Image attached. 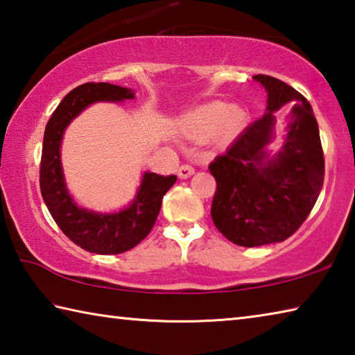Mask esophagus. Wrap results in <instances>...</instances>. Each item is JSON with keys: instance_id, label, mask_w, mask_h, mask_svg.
Segmentation results:
<instances>
[{"instance_id": "obj_1", "label": "esophagus", "mask_w": 355, "mask_h": 355, "mask_svg": "<svg viewBox=\"0 0 355 355\" xmlns=\"http://www.w3.org/2000/svg\"><path fill=\"white\" fill-rule=\"evenodd\" d=\"M192 173H194V167H192V166H189V164L180 166V169H178V177L180 178H189Z\"/></svg>"}]
</instances>
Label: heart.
Here are the masks:
<instances>
[{"mask_svg": "<svg viewBox=\"0 0 355 355\" xmlns=\"http://www.w3.org/2000/svg\"><path fill=\"white\" fill-rule=\"evenodd\" d=\"M245 122L244 111L232 107L225 103H213L199 107L191 114V128L203 136H213L219 131L225 135H233L243 128Z\"/></svg>", "mask_w": 355, "mask_h": 355, "instance_id": "heart-1", "label": "heart"}]
</instances>
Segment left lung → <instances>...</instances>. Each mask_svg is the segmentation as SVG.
Listing matches in <instances>:
<instances>
[{
	"mask_svg": "<svg viewBox=\"0 0 355 355\" xmlns=\"http://www.w3.org/2000/svg\"><path fill=\"white\" fill-rule=\"evenodd\" d=\"M254 80L268 92L266 112L208 166L216 178L211 218L228 241L244 248L282 243L307 219L324 182L320 128L307 98L268 75ZM297 101L284 147L269 155L273 111Z\"/></svg>",
	"mask_w": 355,
	"mask_h": 355,
	"instance_id": "left-lung-1",
	"label": "left lung"
}]
</instances>
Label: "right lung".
Here are the masks:
<instances>
[{"label": "right lung", "instance_id": "obj_1", "mask_svg": "<svg viewBox=\"0 0 355 355\" xmlns=\"http://www.w3.org/2000/svg\"><path fill=\"white\" fill-rule=\"evenodd\" d=\"M135 98L128 87L110 83H86L65 95L48 120L40 159V192L48 211L70 241L100 255H116L133 249L146 238L158 218L161 202L177 182L175 175L163 177L146 172L136 199L119 213L101 214L80 208L69 194L61 166L64 130L84 107L95 101Z\"/></svg>", "mask_w": 355, "mask_h": 355}]
</instances>
